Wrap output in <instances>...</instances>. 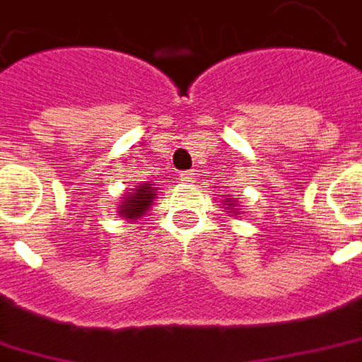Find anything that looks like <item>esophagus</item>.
Wrapping results in <instances>:
<instances>
[{"mask_svg":"<svg viewBox=\"0 0 362 362\" xmlns=\"http://www.w3.org/2000/svg\"><path fill=\"white\" fill-rule=\"evenodd\" d=\"M180 180L186 182V184H192V182H194V172H192V170H188V172H182Z\"/></svg>","mask_w":362,"mask_h":362,"instance_id":"1","label":"esophagus"}]
</instances>
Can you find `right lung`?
<instances>
[{"mask_svg": "<svg viewBox=\"0 0 362 362\" xmlns=\"http://www.w3.org/2000/svg\"><path fill=\"white\" fill-rule=\"evenodd\" d=\"M124 202L119 204V214L126 218H138L152 206V186H138L134 192H128L122 196Z\"/></svg>", "mask_w": 362, "mask_h": 362, "instance_id": "add662e5", "label": "right lung"}]
</instances>
